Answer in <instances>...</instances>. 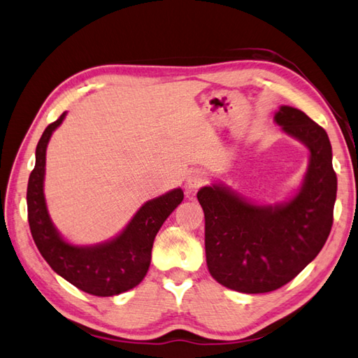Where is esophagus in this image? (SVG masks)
<instances>
[{
  "instance_id": "obj_1",
  "label": "esophagus",
  "mask_w": 358,
  "mask_h": 358,
  "mask_svg": "<svg viewBox=\"0 0 358 358\" xmlns=\"http://www.w3.org/2000/svg\"><path fill=\"white\" fill-rule=\"evenodd\" d=\"M206 181V177H205V173L203 172H194V173H191V177L187 178V189L191 192H194V191H197V189L205 183Z\"/></svg>"
}]
</instances>
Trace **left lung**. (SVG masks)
<instances>
[{
    "label": "left lung",
    "instance_id": "left-lung-1",
    "mask_svg": "<svg viewBox=\"0 0 358 358\" xmlns=\"http://www.w3.org/2000/svg\"><path fill=\"white\" fill-rule=\"evenodd\" d=\"M275 121L310 150L299 194L279 206H257L222 186L197 192L205 213L206 264L217 282L267 293L290 282L324 247L334 223L337 173L323 127L304 111L281 107Z\"/></svg>",
    "mask_w": 358,
    "mask_h": 358
}]
</instances>
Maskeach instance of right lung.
<instances>
[{"label":"right lung","instance_id":"right-lung-1","mask_svg":"<svg viewBox=\"0 0 358 358\" xmlns=\"http://www.w3.org/2000/svg\"><path fill=\"white\" fill-rule=\"evenodd\" d=\"M65 113L49 124L35 150V167L27 183V220L41 256L57 275L94 296H113L143 281L150 267L152 247L164 220L183 201V191H173L147 201L116 239L96 247H74L59 236L49 219L45 194L46 145Z\"/></svg>","mask_w":358,"mask_h":358}]
</instances>
